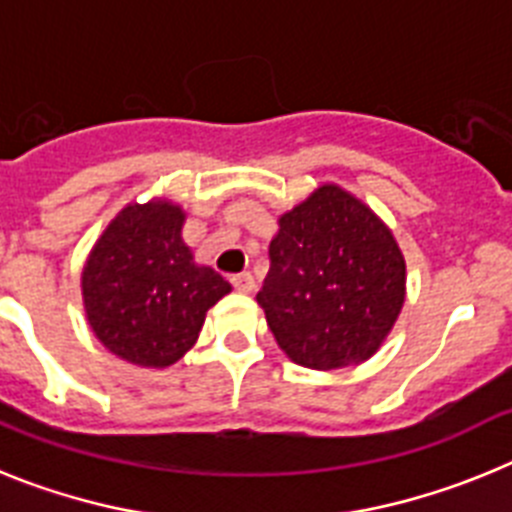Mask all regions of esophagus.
Segmentation results:
<instances>
[{"instance_id":"obj_1","label":"esophagus","mask_w":512,"mask_h":512,"mask_svg":"<svg viewBox=\"0 0 512 512\" xmlns=\"http://www.w3.org/2000/svg\"><path fill=\"white\" fill-rule=\"evenodd\" d=\"M230 282H233V287L238 289L241 295H251L253 289H256V282H253V277H251V274H248V271H243V274H235V277L230 279Z\"/></svg>"}]
</instances>
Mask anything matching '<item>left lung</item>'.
I'll return each mask as SVG.
<instances>
[{
	"mask_svg": "<svg viewBox=\"0 0 512 512\" xmlns=\"http://www.w3.org/2000/svg\"><path fill=\"white\" fill-rule=\"evenodd\" d=\"M256 302L295 364L330 372L377 354L405 302L395 235L354 194L323 184L279 217Z\"/></svg>",
	"mask_w": 512,
	"mask_h": 512,
	"instance_id": "left-lung-1",
	"label": "left lung"
}]
</instances>
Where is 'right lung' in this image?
<instances>
[{"mask_svg": "<svg viewBox=\"0 0 512 512\" xmlns=\"http://www.w3.org/2000/svg\"><path fill=\"white\" fill-rule=\"evenodd\" d=\"M184 210L169 200L122 207L81 271L94 336L138 366L176 364L200 336L205 315L230 292L182 241Z\"/></svg>", "mask_w": 512, "mask_h": 512, "instance_id": "right-lung-1", "label": "right lung"}]
</instances>
